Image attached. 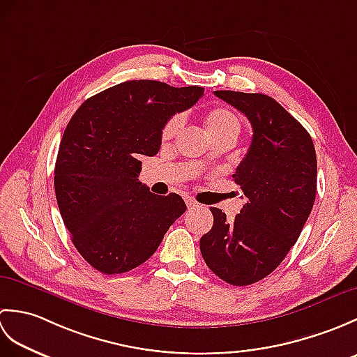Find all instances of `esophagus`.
<instances>
[{"mask_svg":"<svg viewBox=\"0 0 357 357\" xmlns=\"http://www.w3.org/2000/svg\"><path fill=\"white\" fill-rule=\"evenodd\" d=\"M185 204H187V207H188V208H196V207H199V204L196 202L193 198H185Z\"/></svg>","mask_w":357,"mask_h":357,"instance_id":"1","label":"esophagus"}]
</instances>
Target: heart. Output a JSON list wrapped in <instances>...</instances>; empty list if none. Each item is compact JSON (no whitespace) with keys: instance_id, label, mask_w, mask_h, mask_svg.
Masks as SVG:
<instances>
[{"instance_id":"obj_1","label":"heart","mask_w":357,"mask_h":357,"mask_svg":"<svg viewBox=\"0 0 357 357\" xmlns=\"http://www.w3.org/2000/svg\"><path fill=\"white\" fill-rule=\"evenodd\" d=\"M206 127L207 132L211 136V139L222 138V136H234L238 138L241 132V121L236 116V113L225 107L211 109L206 115ZM181 124H183V116L173 115L162 127V139L169 141L174 135L178 133Z\"/></svg>"}]
</instances>
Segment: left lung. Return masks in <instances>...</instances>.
<instances>
[{"label":"left lung","instance_id":"1","mask_svg":"<svg viewBox=\"0 0 357 357\" xmlns=\"http://www.w3.org/2000/svg\"><path fill=\"white\" fill-rule=\"evenodd\" d=\"M244 113L253 139L233 181L247 202L227 221L211 207L213 227L199 242L207 267L231 285L268 276L296 244L316 199L317 161L312 136L271 96L216 90Z\"/></svg>","mask_w":357,"mask_h":357}]
</instances>
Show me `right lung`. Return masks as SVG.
<instances>
[{"mask_svg": "<svg viewBox=\"0 0 357 357\" xmlns=\"http://www.w3.org/2000/svg\"><path fill=\"white\" fill-rule=\"evenodd\" d=\"M204 95L198 86L126 81L81 104L55 165L59 213L79 255L104 275L146 262L187 210L176 193L158 196L138 181L141 156H155L164 124Z\"/></svg>", "mask_w": 357, "mask_h": 357, "instance_id": "right-lung-1", "label": "right lung"}]
</instances>
